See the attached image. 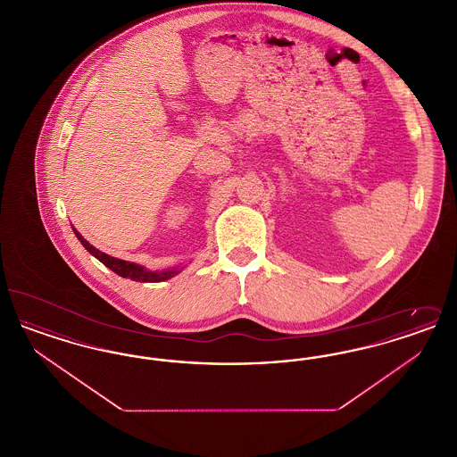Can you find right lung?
Wrapping results in <instances>:
<instances>
[{
    "label": "right lung",
    "instance_id": "1",
    "mask_svg": "<svg viewBox=\"0 0 457 457\" xmlns=\"http://www.w3.org/2000/svg\"><path fill=\"white\" fill-rule=\"evenodd\" d=\"M75 231V237L80 239V243L84 245V248L87 250L90 255H94L99 262H103L108 269H111L112 272H116L118 276L121 278H127L131 281H138V283H161V281H166V279H171L173 276H176L179 270L178 269H170V270H161V272H153V270H147L145 267L138 265V263H133V262L121 261V259H114L108 253L97 250L96 246H92L88 243L87 239H84V237L77 231Z\"/></svg>",
    "mask_w": 457,
    "mask_h": 457
}]
</instances>
